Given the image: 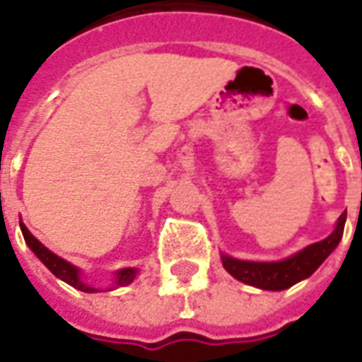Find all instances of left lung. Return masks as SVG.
Returning <instances> with one entry per match:
<instances>
[{
  "label": "left lung",
  "instance_id": "1",
  "mask_svg": "<svg viewBox=\"0 0 362 362\" xmlns=\"http://www.w3.org/2000/svg\"><path fill=\"white\" fill-rule=\"evenodd\" d=\"M346 226V212L338 218L336 230L319 243H313L302 252L291 256L283 262H245L235 260L231 256H222L226 272L231 273L235 279L247 285L258 286L264 291H285L288 286L296 285L298 281L310 277L327 256L338 247Z\"/></svg>",
  "mask_w": 362,
  "mask_h": 362
}]
</instances>
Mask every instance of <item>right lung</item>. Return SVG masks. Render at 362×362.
<instances>
[{"label":"right lung","mask_w":362,"mask_h":362,"mask_svg":"<svg viewBox=\"0 0 362 362\" xmlns=\"http://www.w3.org/2000/svg\"><path fill=\"white\" fill-rule=\"evenodd\" d=\"M21 230H22V235H24V241L28 243V247L32 248V250H34V255L37 256V258H40L47 267H49V269H51L52 275H57L59 279H62L64 283H68V285H71L74 288H77V291L96 292V288H90V286H87L85 283H81V279H79V269H77L76 266H71L70 262L62 260L60 256H57L54 252H51L49 248L43 247V245H41V243L37 241L30 231H28V228L24 224H21ZM134 277H136V269H132V267L121 269V272L117 273L115 286L129 285Z\"/></svg>","instance_id":"obj_1"}]
</instances>
